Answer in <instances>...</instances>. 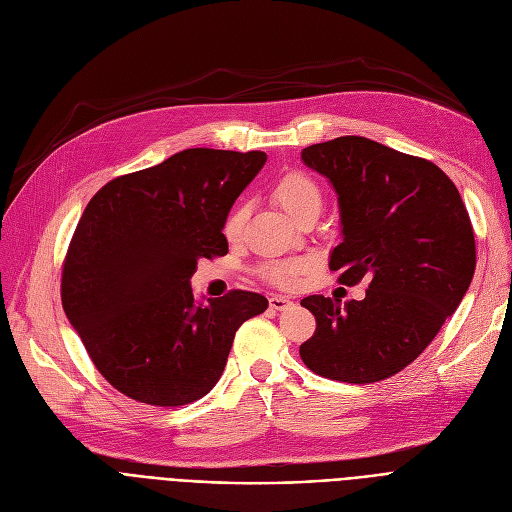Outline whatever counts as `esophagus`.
<instances>
[{
	"instance_id": "obj_1",
	"label": "esophagus",
	"mask_w": 512,
	"mask_h": 512,
	"mask_svg": "<svg viewBox=\"0 0 512 512\" xmlns=\"http://www.w3.org/2000/svg\"><path fill=\"white\" fill-rule=\"evenodd\" d=\"M290 305H292V301L286 299V297H282V294H272V297H270V307L276 309V311H284V309H288Z\"/></svg>"
}]
</instances>
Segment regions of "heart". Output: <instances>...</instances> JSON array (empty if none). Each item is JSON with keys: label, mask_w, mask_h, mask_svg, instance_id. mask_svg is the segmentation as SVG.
Instances as JSON below:
<instances>
[{"label": "heart", "mask_w": 512, "mask_h": 512, "mask_svg": "<svg viewBox=\"0 0 512 512\" xmlns=\"http://www.w3.org/2000/svg\"><path fill=\"white\" fill-rule=\"evenodd\" d=\"M272 199L290 215V218L297 222L303 213L309 209H319L321 205V188L319 184L305 172H286L272 184ZM249 220V205L247 203H236L228 213L222 226L224 236L234 242L245 232ZM307 265L303 261H276L265 267V276L270 282L288 286L297 280Z\"/></svg>", "instance_id": "obj_1"}]
</instances>
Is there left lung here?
Instances as JSON below:
<instances>
[{"instance_id": "left-lung-1", "label": "left lung", "mask_w": 512, "mask_h": 512, "mask_svg": "<svg viewBox=\"0 0 512 512\" xmlns=\"http://www.w3.org/2000/svg\"><path fill=\"white\" fill-rule=\"evenodd\" d=\"M332 184L342 242L330 270L363 301L344 307L311 294L317 321L303 363L324 378L371 384L413 363L456 311L475 272V238L454 182L432 161L365 137H338L301 151Z\"/></svg>"}]
</instances>
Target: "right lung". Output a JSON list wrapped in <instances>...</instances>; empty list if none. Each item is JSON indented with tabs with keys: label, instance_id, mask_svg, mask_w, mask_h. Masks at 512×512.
<instances>
[{
	"label": "right lung",
	"instance_id": "obj_1",
	"mask_svg": "<svg viewBox=\"0 0 512 512\" xmlns=\"http://www.w3.org/2000/svg\"><path fill=\"white\" fill-rule=\"evenodd\" d=\"M263 151L184 149L107 182L78 220L62 305L103 378L155 407L203 398L236 330L267 309L257 292L197 301L199 259L228 253L226 213L259 174Z\"/></svg>",
	"mask_w": 512,
	"mask_h": 512
}]
</instances>
